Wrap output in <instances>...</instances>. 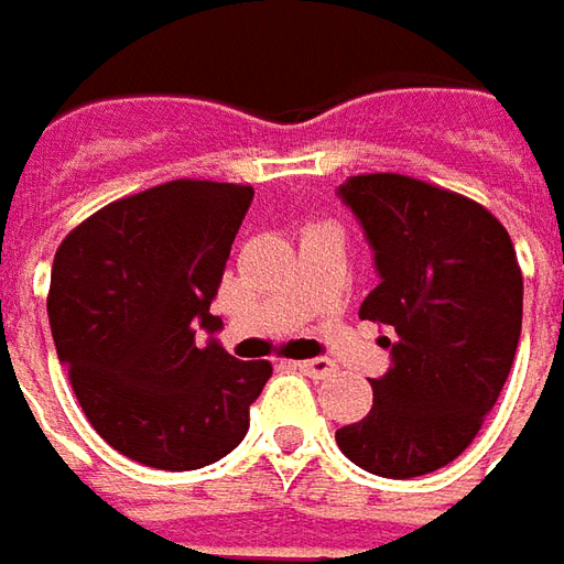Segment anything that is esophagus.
<instances>
[{
    "label": "esophagus",
    "instance_id": "obj_1",
    "mask_svg": "<svg viewBox=\"0 0 564 564\" xmlns=\"http://www.w3.org/2000/svg\"><path fill=\"white\" fill-rule=\"evenodd\" d=\"M304 376H310V379H326V376H332V360H326V357H313V360H301L294 362Z\"/></svg>",
    "mask_w": 564,
    "mask_h": 564
}]
</instances>
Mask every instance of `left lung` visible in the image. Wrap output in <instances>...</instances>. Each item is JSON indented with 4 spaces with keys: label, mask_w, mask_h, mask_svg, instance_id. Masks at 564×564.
<instances>
[{
    "label": "left lung",
    "mask_w": 564,
    "mask_h": 564,
    "mask_svg": "<svg viewBox=\"0 0 564 564\" xmlns=\"http://www.w3.org/2000/svg\"><path fill=\"white\" fill-rule=\"evenodd\" d=\"M376 254L360 316L384 328L391 369L372 410L335 432L354 466L419 478L453 463L494 410L521 335V270L502 223L471 198L400 173L338 188Z\"/></svg>",
    "instance_id": "8db88e82"
}]
</instances>
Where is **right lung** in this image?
<instances>
[{"instance_id": "add662e5", "label": "right lung", "mask_w": 564, "mask_h": 564, "mask_svg": "<svg viewBox=\"0 0 564 564\" xmlns=\"http://www.w3.org/2000/svg\"><path fill=\"white\" fill-rule=\"evenodd\" d=\"M251 202V185L173 180L101 207L55 254L58 360L89 425L142 466L192 471L232 453L273 376L214 341L210 301Z\"/></svg>"}]
</instances>
